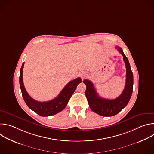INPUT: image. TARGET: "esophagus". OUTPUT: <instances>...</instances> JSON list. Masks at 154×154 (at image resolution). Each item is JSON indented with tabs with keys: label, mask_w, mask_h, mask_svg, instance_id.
<instances>
[{
	"label": "esophagus",
	"mask_w": 154,
	"mask_h": 154,
	"mask_svg": "<svg viewBox=\"0 0 154 154\" xmlns=\"http://www.w3.org/2000/svg\"><path fill=\"white\" fill-rule=\"evenodd\" d=\"M85 73H81V74H80V76L82 77H85Z\"/></svg>",
	"instance_id": "1"
}]
</instances>
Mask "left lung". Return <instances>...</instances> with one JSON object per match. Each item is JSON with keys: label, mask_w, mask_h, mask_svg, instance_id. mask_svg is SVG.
I'll return each instance as SVG.
<instances>
[{"label": "left lung", "mask_w": 154, "mask_h": 154, "mask_svg": "<svg viewBox=\"0 0 154 154\" xmlns=\"http://www.w3.org/2000/svg\"><path fill=\"white\" fill-rule=\"evenodd\" d=\"M116 49L123 56L126 67V80L125 88L121 94L115 99H106L99 97L94 88L93 83L89 80L85 79L83 83L86 86L85 95L92 111L102 116H113L119 113L127 105L133 92L134 76L128 58L122 49Z\"/></svg>", "instance_id": "obj_1"}]
</instances>
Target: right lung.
Returning a JSON list of instances; mask_svg holds the SVG:
<instances>
[{"label": "right lung", "mask_w": 154, "mask_h": 154, "mask_svg": "<svg viewBox=\"0 0 154 154\" xmlns=\"http://www.w3.org/2000/svg\"><path fill=\"white\" fill-rule=\"evenodd\" d=\"M24 65V63L22 65L19 76V84L22 95L29 108L41 116H52L62 111L66 106L78 84L82 82L81 78L78 77L70 81L55 99L48 102H38L32 98L26 90L23 79Z\"/></svg>", "instance_id": "right-lung-1"}]
</instances>
